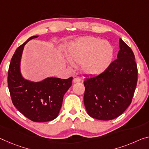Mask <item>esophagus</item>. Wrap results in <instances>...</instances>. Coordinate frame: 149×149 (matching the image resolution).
<instances>
[{
    "label": "esophagus",
    "instance_id": "obj_1",
    "mask_svg": "<svg viewBox=\"0 0 149 149\" xmlns=\"http://www.w3.org/2000/svg\"><path fill=\"white\" fill-rule=\"evenodd\" d=\"M73 81H74V83H77V82L81 81V79H80L79 77H74V79H73Z\"/></svg>",
    "mask_w": 149,
    "mask_h": 149
}]
</instances>
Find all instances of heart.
<instances>
[{
	"mask_svg": "<svg viewBox=\"0 0 149 149\" xmlns=\"http://www.w3.org/2000/svg\"><path fill=\"white\" fill-rule=\"evenodd\" d=\"M113 48L109 42L93 37L85 38L71 45L68 65H80L82 72L89 75L104 72L112 62Z\"/></svg>",
	"mask_w": 149,
	"mask_h": 149,
	"instance_id": "b5f03b06",
	"label": "heart"
}]
</instances>
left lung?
<instances>
[{"label":"left lung","mask_w":149,"mask_h":149,"mask_svg":"<svg viewBox=\"0 0 149 149\" xmlns=\"http://www.w3.org/2000/svg\"><path fill=\"white\" fill-rule=\"evenodd\" d=\"M117 59L104 72L84 82V105L94 119L109 121L121 115L131 104L137 82V66L131 48L119 38Z\"/></svg>","instance_id":"obj_1"}]
</instances>
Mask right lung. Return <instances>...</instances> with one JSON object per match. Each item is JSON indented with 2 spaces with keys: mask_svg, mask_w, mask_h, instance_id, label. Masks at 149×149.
<instances>
[{
  "mask_svg": "<svg viewBox=\"0 0 149 149\" xmlns=\"http://www.w3.org/2000/svg\"><path fill=\"white\" fill-rule=\"evenodd\" d=\"M38 37L29 38L16 49L9 66L8 85L12 101L23 115L34 122H47L58 117L73 77L63 79L48 77L33 81L23 77L20 65L24 48L28 42Z\"/></svg>",
  "mask_w": 149,
  "mask_h": 149,
  "instance_id": "1",
  "label": "right lung"
}]
</instances>
